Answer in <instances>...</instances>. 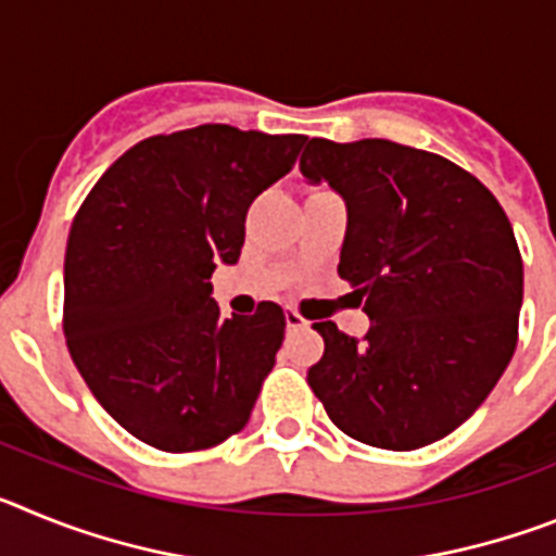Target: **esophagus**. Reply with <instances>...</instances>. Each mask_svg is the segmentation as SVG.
I'll list each match as a JSON object with an SVG mask.
<instances>
[{
  "instance_id": "1",
  "label": "esophagus",
  "mask_w": 556,
  "mask_h": 556,
  "mask_svg": "<svg viewBox=\"0 0 556 556\" xmlns=\"http://www.w3.org/2000/svg\"><path fill=\"white\" fill-rule=\"evenodd\" d=\"M287 328L289 331H303V328H308V320L294 312V308H287Z\"/></svg>"
}]
</instances>
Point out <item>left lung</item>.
Listing matches in <instances>:
<instances>
[{
  "label": "left lung",
  "mask_w": 556,
  "mask_h": 556,
  "mask_svg": "<svg viewBox=\"0 0 556 556\" xmlns=\"http://www.w3.org/2000/svg\"><path fill=\"white\" fill-rule=\"evenodd\" d=\"M301 172L345 200L339 278L370 317L362 339L314 323L308 387L348 437L415 451L481 406L518 345L523 262L484 184L443 155L362 139L306 141Z\"/></svg>",
  "instance_id": "8db88e82"
}]
</instances>
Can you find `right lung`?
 I'll use <instances>...</instances> for the list:
<instances>
[{
    "mask_svg": "<svg viewBox=\"0 0 556 556\" xmlns=\"http://www.w3.org/2000/svg\"><path fill=\"white\" fill-rule=\"evenodd\" d=\"M306 136L230 125L152 136L113 161L77 211L63 264V333L102 409L169 454L242 431L283 342L278 303L225 317L217 264H236L244 217Z\"/></svg>",
    "mask_w": 556,
    "mask_h": 556,
    "instance_id": "1",
    "label": "right lung"
}]
</instances>
